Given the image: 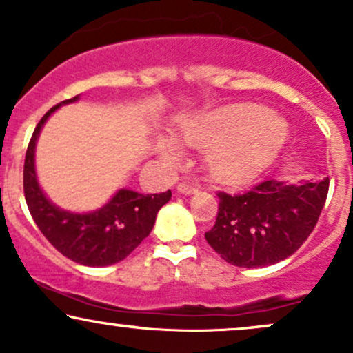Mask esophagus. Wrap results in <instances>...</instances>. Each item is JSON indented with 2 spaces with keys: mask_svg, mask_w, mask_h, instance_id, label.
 Returning a JSON list of instances; mask_svg holds the SVG:
<instances>
[{
  "mask_svg": "<svg viewBox=\"0 0 353 353\" xmlns=\"http://www.w3.org/2000/svg\"><path fill=\"white\" fill-rule=\"evenodd\" d=\"M177 190H179L181 194H188V196H190V194H196L197 190H199V188H197V185L189 184V182H181V184L177 185Z\"/></svg>",
  "mask_w": 353,
  "mask_h": 353,
  "instance_id": "1",
  "label": "esophagus"
}]
</instances>
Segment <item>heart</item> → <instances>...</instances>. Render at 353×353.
I'll return each mask as SVG.
<instances>
[{
    "label": "heart",
    "instance_id": "b5f03b06",
    "mask_svg": "<svg viewBox=\"0 0 353 353\" xmlns=\"http://www.w3.org/2000/svg\"><path fill=\"white\" fill-rule=\"evenodd\" d=\"M289 128L282 117L262 104H234L205 112L184 124L182 143L189 148L210 149L208 168L217 181L241 184L254 179L281 152ZM157 152L168 163L181 159V149L171 139L157 141Z\"/></svg>",
    "mask_w": 353,
    "mask_h": 353
}]
</instances>
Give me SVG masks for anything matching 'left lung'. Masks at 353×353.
Listing matches in <instances>:
<instances>
[{
    "mask_svg": "<svg viewBox=\"0 0 353 353\" xmlns=\"http://www.w3.org/2000/svg\"><path fill=\"white\" fill-rule=\"evenodd\" d=\"M329 177L287 184L262 181L242 194L217 192L205 241L229 264L265 267L290 257L310 236L329 194Z\"/></svg>",
    "mask_w": 353,
    "mask_h": 353,
    "instance_id": "1",
    "label": "left lung"
}]
</instances>
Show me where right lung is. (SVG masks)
<instances>
[{
	"mask_svg": "<svg viewBox=\"0 0 353 353\" xmlns=\"http://www.w3.org/2000/svg\"><path fill=\"white\" fill-rule=\"evenodd\" d=\"M79 96L56 104L36 125L26 157H24L23 188L31 217L43 236L64 257L81 265L104 267L123 261L151 234L156 216L171 199V190L163 194H137L121 189L104 208L88 214H72L56 208L44 196L36 179L34 148L43 124L61 104L78 101Z\"/></svg>",
	"mask_w": 353,
	"mask_h": 353,
	"instance_id": "add662e5",
	"label": "right lung"
}]
</instances>
